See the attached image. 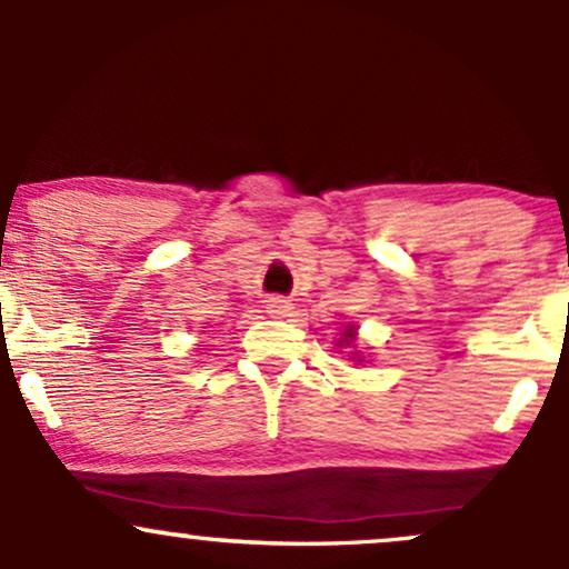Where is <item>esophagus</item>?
Returning <instances> with one entry per match:
<instances>
[{
  "label": "esophagus",
  "instance_id": "obj_1",
  "mask_svg": "<svg viewBox=\"0 0 569 569\" xmlns=\"http://www.w3.org/2000/svg\"><path fill=\"white\" fill-rule=\"evenodd\" d=\"M291 310H293V305L289 302V299H280V297L267 299V312H270L272 318H289Z\"/></svg>",
  "mask_w": 569,
  "mask_h": 569
}]
</instances>
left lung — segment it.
Segmentation results:
<instances>
[{
	"label": "left lung",
	"mask_w": 569,
	"mask_h": 569,
	"mask_svg": "<svg viewBox=\"0 0 569 569\" xmlns=\"http://www.w3.org/2000/svg\"><path fill=\"white\" fill-rule=\"evenodd\" d=\"M356 342H358V326H356V323H348V326H345L342 331H339L337 348H348V350H350V352H348L350 361H358V363H361L363 358H361V352L356 350Z\"/></svg>",
	"instance_id": "obj_1"
}]
</instances>
